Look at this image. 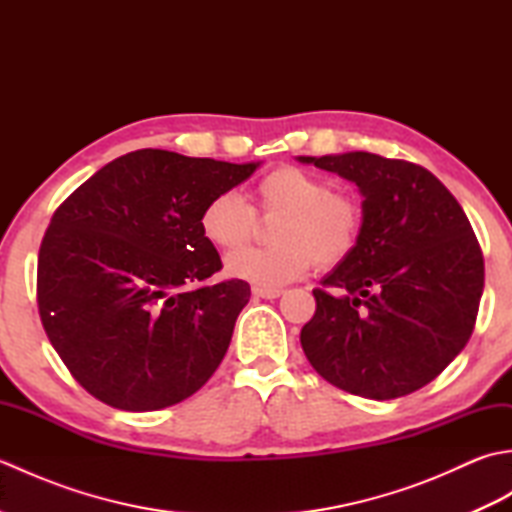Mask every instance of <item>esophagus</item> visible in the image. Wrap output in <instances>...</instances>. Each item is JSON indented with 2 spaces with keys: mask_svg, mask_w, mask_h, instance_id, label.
<instances>
[{
  "mask_svg": "<svg viewBox=\"0 0 512 512\" xmlns=\"http://www.w3.org/2000/svg\"><path fill=\"white\" fill-rule=\"evenodd\" d=\"M255 299H279L281 290H266V288H253Z\"/></svg>",
  "mask_w": 512,
  "mask_h": 512,
  "instance_id": "esophagus-1",
  "label": "esophagus"
}]
</instances>
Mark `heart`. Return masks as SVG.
<instances>
[{
    "instance_id": "1",
    "label": "heart",
    "mask_w": 512,
    "mask_h": 512,
    "mask_svg": "<svg viewBox=\"0 0 512 512\" xmlns=\"http://www.w3.org/2000/svg\"><path fill=\"white\" fill-rule=\"evenodd\" d=\"M257 211L279 217L270 233L273 248H242L226 257L228 277L275 290L308 273L341 264L363 233V209L350 195L297 167H279L255 184ZM255 213L235 191H220L200 211V233L211 246L233 250L246 244Z\"/></svg>"
}]
</instances>
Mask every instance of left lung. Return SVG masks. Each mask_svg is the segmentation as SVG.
I'll return each mask as SVG.
<instances>
[{
  "mask_svg": "<svg viewBox=\"0 0 512 512\" xmlns=\"http://www.w3.org/2000/svg\"><path fill=\"white\" fill-rule=\"evenodd\" d=\"M363 195L352 255L314 290L301 347L328 383L391 400L431 383L469 343L484 257L469 217L431 171L367 151L297 156Z\"/></svg>",
  "mask_w": 512,
  "mask_h": 512,
  "instance_id": "1",
  "label": "left lung"
}]
</instances>
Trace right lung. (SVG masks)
Segmentation results:
<instances>
[{"mask_svg":"<svg viewBox=\"0 0 512 512\" xmlns=\"http://www.w3.org/2000/svg\"><path fill=\"white\" fill-rule=\"evenodd\" d=\"M262 162L138 149L85 180L39 248L43 330L70 374L123 411H156L213 376L250 299L200 233L202 206Z\"/></svg>","mask_w":512,"mask_h":512,"instance_id":"obj_1","label":"right lung"}]
</instances>
